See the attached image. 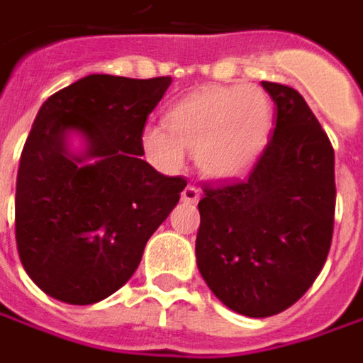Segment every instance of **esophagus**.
Returning a JSON list of instances; mask_svg holds the SVG:
<instances>
[{
    "instance_id": "obj_1",
    "label": "esophagus",
    "mask_w": 363,
    "mask_h": 363,
    "mask_svg": "<svg viewBox=\"0 0 363 363\" xmlns=\"http://www.w3.org/2000/svg\"><path fill=\"white\" fill-rule=\"evenodd\" d=\"M201 199V191L193 186V184H189V186H184V191L181 194V201L182 203H189V205H194L196 201Z\"/></svg>"
}]
</instances>
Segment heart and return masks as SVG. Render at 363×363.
I'll use <instances>...</instances> for the list:
<instances>
[{
  "instance_id": "b5f03b06",
  "label": "heart",
  "mask_w": 363,
  "mask_h": 363,
  "mask_svg": "<svg viewBox=\"0 0 363 363\" xmlns=\"http://www.w3.org/2000/svg\"><path fill=\"white\" fill-rule=\"evenodd\" d=\"M271 104L247 86H211L177 102L167 128L148 126L146 152L164 167H179L184 152L196 157L201 172L215 181L241 179L257 164L271 130Z\"/></svg>"
}]
</instances>
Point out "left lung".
Instances as JSON below:
<instances>
[{
	"mask_svg": "<svg viewBox=\"0 0 363 363\" xmlns=\"http://www.w3.org/2000/svg\"><path fill=\"white\" fill-rule=\"evenodd\" d=\"M275 128L245 181L206 186L199 201L196 267L225 306L247 318L291 307L330 253L333 148L297 90L263 82Z\"/></svg>",
	"mask_w": 363,
	"mask_h": 363,
	"instance_id": "8db88e82",
	"label": "left lung"
}]
</instances>
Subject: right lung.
Instances as JSON below:
<instances>
[{
    "instance_id": "add662e5",
    "label": "right lung",
    "mask_w": 363,
    "mask_h": 363,
    "mask_svg": "<svg viewBox=\"0 0 363 363\" xmlns=\"http://www.w3.org/2000/svg\"><path fill=\"white\" fill-rule=\"evenodd\" d=\"M170 82L90 74L33 120L19 158L16 243L26 273L57 301L92 306L118 291L179 203L186 181L140 158L146 118Z\"/></svg>"
}]
</instances>
